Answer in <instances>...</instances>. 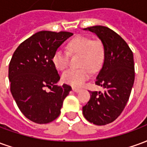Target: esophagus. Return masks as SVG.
<instances>
[{
	"label": "esophagus",
	"instance_id": "esophagus-1",
	"mask_svg": "<svg viewBox=\"0 0 147 147\" xmlns=\"http://www.w3.org/2000/svg\"><path fill=\"white\" fill-rule=\"evenodd\" d=\"M72 90L73 91H75V92H80V90H81V89H80V88H77V87H72Z\"/></svg>",
	"mask_w": 147,
	"mask_h": 147
}]
</instances>
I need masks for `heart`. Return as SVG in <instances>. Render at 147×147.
<instances>
[{"label": "heart", "mask_w": 147, "mask_h": 147, "mask_svg": "<svg viewBox=\"0 0 147 147\" xmlns=\"http://www.w3.org/2000/svg\"><path fill=\"white\" fill-rule=\"evenodd\" d=\"M67 51L57 49L53 56V63L58 70L67 69L71 55H81L80 69H69L62 76L64 83L74 86H81L90 76L91 71L101 67L105 58V46L99 39L93 40L86 35H78L67 42Z\"/></svg>", "instance_id": "heart-1"}]
</instances>
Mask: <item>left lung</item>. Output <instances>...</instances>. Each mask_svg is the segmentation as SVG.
<instances>
[{
	"instance_id": "left-lung-1",
	"label": "left lung",
	"mask_w": 147,
	"mask_h": 147,
	"mask_svg": "<svg viewBox=\"0 0 147 147\" xmlns=\"http://www.w3.org/2000/svg\"><path fill=\"white\" fill-rule=\"evenodd\" d=\"M97 34L105 46V60L95 84L105 92L89 91L90 99L83 107L84 117L96 125L112 123L119 117L129 99L135 80L131 49L115 31L104 26L85 28Z\"/></svg>"
}]
</instances>
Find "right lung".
<instances>
[{
  "label": "right lung",
  "mask_w": 147,
  "mask_h": 147,
  "mask_svg": "<svg viewBox=\"0 0 147 147\" xmlns=\"http://www.w3.org/2000/svg\"><path fill=\"white\" fill-rule=\"evenodd\" d=\"M73 34L42 30L26 39L16 49L9 63L10 90L20 110L37 123H48L61 113L64 98L71 90L57 85L60 76L53 56ZM49 88L50 92H46Z\"/></svg>",
  "instance_id": "add662e5"
}]
</instances>
